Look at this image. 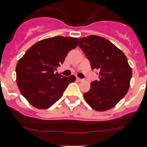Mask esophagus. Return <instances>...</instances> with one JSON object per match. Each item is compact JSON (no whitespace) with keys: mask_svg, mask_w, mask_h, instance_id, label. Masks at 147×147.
I'll use <instances>...</instances> for the list:
<instances>
[{"mask_svg":"<svg viewBox=\"0 0 147 147\" xmlns=\"http://www.w3.org/2000/svg\"><path fill=\"white\" fill-rule=\"evenodd\" d=\"M77 80L80 81V82H82V81H84L83 79H80V78H79V77H77Z\"/></svg>","mask_w":147,"mask_h":147,"instance_id":"esophagus-1","label":"esophagus"}]
</instances>
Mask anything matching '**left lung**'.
Listing matches in <instances>:
<instances>
[{
  "label": "left lung",
  "instance_id": "8db88e82",
  "mask_svg": "<svg viewBox=\"0 0 147 147\" xmlns=\"http://www.w3.org/2000/svg\"><path fill=\"white\" fill-rule=\"evenodd\" d=\"M79 47L89 59L91 69H98V80L91 83L84 94L95 111L112 108L126 95L130 87L132 70L126 56L105 38L91 35L79 39Z\"/></svg>",
  "mask_w": 147,
  "mask_h": 147
}]
</instances>
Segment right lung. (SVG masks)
<instances>
[{
  "instance_id": "add662e5",
  "label": "right lung",
  "mask_w": 147,
  "mask_h": 147,
  "mask_svg": "<svg viewBox=\"0 0 147 147\" xmlns=\"http://www.w3.org/2000/svg\"><path fill=\"white\" fill-rule=\"evenodd\" d=\"M78 45V39L55 36L36 43L16 64V83L30 104L47 109L62 97L75 76L66 77L56 72L67 53Z\"/></svg>"
}]
</instances>
